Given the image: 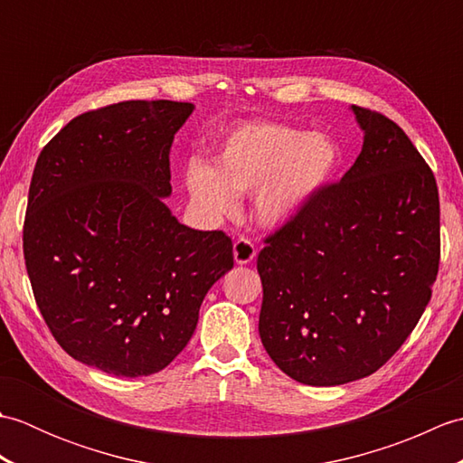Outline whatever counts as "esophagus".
<instances>
[{
	"label": "esophagus",
	"instance_id": "obj_1",
	"mask_svg": "<svg viewBox=\"0 0 463 463\" xmlns=\"http://www.w3.org/2000/svg\"><path fill=\"white\" fill-rule=\"evenodd\" d=\"M232 254H234V262L237 264H249L257 257V249L249 239H239L234 242L232 247Z\"/></svg>",
	"mask_w": 463,
	"mask_h": 463
}]
</instances>
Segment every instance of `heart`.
<instances>
[{"mask_svg":"<svg viewBox=\"0 0 463 463\" xmlns=\"http://www.w3.org/2000/svg\"><path fill=\"white\" fill-rule=\"evenodd\" d=\"M340 165V145L326 133L249 123L224 137L213 166L189 163L184 183L191 201L213 221L237 213L239 196L254 193L257 221L282 229L328 189Z\"/></svg>","mask_w":463,"mask_h":463,"instance_id":"1","label":"heart"}]
</instances>
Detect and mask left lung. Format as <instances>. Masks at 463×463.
<instances>
[{"mask_svg":"<svg viewBox=\"0 0 463 463\" xmlns=\"http://www.w3.org/2000/svg\"><path fill=\"white\" fill-rule=\"evenodd\" d=\"M356 163L267 239L259 332L277 366L307 386L366 378L424 314L439 264L434 173L388 117L352 105Z\"/></svg>","mask_w":463,"mask_h":463,"instance_id":"obj_1","label":"left lung"}]
</instances>
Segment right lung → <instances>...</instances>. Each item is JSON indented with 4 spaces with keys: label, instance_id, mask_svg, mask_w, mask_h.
Here are the masks:
<instances>
[{
    "label": "right lung",
    "instance_id": "add662e5",
    "mask_svg": "<svg viewBox=\"0 0 463 463\" xmlns=\"http://www.w3.org/2000/svg\"><path fill=\"white\" fill-rule=\"evenodd\" d=\"M193 103L123 101L83 113L35 163L24 226L33 297L69 356L113 376L166 368L232 269L221 231L171 213L169 153Z\"/></svg>",
    "mask_w": 463,
    "mask_h": 463
}]
</instances>
